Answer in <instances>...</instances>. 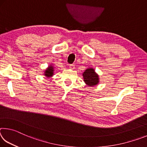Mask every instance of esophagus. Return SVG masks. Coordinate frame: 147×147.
I'll use <instances>...</instances> for the list:
<instances>
[{
  "label": "esophagus",
  "instance_id": "obj_1",
  "mask_svg": "<svg viewBox=\"0 0 147 147\" xmlns=\"http://www.w3.org/2000/svg\"><path fill=\"white\" fill-rule=\"evenodd\" d=\"M69 68L71 69H73L74 68V64H70L69 65Z\"/></svg>",
  "mask_w": 147,
  "mask_h": 147
}]
</instances>
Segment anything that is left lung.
<instances>
[{
    "instance_id": "8db88e82",
    "label": "left lung",
    "mask_w": 147,
    "mask_h": 147,
    "mask_svg": "<svg viewBox=\"0 0 147 147\" xmlns=\"http://www.w3.org/2000/svg\"><path fill=\"white\" fill-rule=\"evenodd\" d=\"M84 81L89 86H94L99 82L98 74H96L93 68H88L83 73Z\"/></svg>"
}]
</instances>
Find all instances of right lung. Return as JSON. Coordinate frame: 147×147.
I'll list each match as a JSON object with an SVG mask.
<instances>
[{
	"mask_svg": "<svg viewBox=\"0 0 147 147\" xmlns=\"http://www.w3.org/2000/svg\"><path fill=\"white\" fill-rule=\"evenodd\" d=\"M53 73H54V68L52 65H50L49 67V68H47V70L45 71V76H46L47 77H51L53 75Z\"/></svg>",
	"mask_w": 147,
	"mask_h": 147,
	"instance_id": "obj_1",
	"label": "right lung"
}]
</instances>
